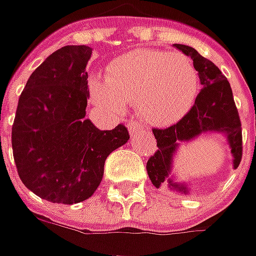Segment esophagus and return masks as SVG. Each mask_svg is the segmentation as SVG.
<instances>
[{"instance_id": "obj_1", "label": "esophagus", "mask_w": 256, "mask_h": 256, "mask_svg": "<svg viewBox=\"0 0 256 256\" xmlns=\"http://www.w3.org/2000/svg\"><path fill=\"white\" fill-rule=\"evenodd\" d=\"M128 133H130L132 136H134L137 132L142 128V124H140L138 122H136V120H130V122H128Z\"/></svg>"}]
</instances>
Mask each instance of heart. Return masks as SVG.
<instances>
[{
  "instance_id": "b5f03b06",
  "label": "heart",
  "mask_w": 256,
  "mask_h": 256,
  "mask_svg": "<svg viewBox=\"0 0 256 256\" xmlns=\"http://www.w3.org/2000/svg\"><path fill=\"white\" fill-rule=\"evenodd\" d=\"M200 75L192 60L181 54L136 49L113 59L106 76L89 80L90 98L99 108L122 114L136 104L148 123L172 124L187 114L197 99Z\"/></svg>"
}]
</instances>
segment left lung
<instances>
[{
  "label": "left lung",
  "instance_id": "obj_1",
  "mask_svg": "<svg viewBox=\"0 0 256 256\" xmlns=\"http://www.w3.org/2000/svg\"><path fill=\"white\" fill-rule=\"evenodd\" d=\"M172 46L192 59L202 89L191 110L178 123L167 128L153 130L158 150L148 158L146 168L156 188L167 187L174 192L190 196L191 184L180 181L172 172L174 158L180 146L204 134H221L226 138L225 142L232 156V167L236 168L242 157V132L231 86L222 72L188 45L174 44Z\"/></svg>",
  "mask_w": 256,
  "mask_h": 256
}]
</instances>
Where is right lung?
Masks as SVG:
<instances>
[{
    "label": "right lung",
    "instance_id": "obj_1",
    "mask_svg": "<svg viewBox=\"0 0 256 256\" xmlns=\"http://www.w3.org/2000/svg\"><path fill=\"white\" fill-rule=\"evenodd\" d=\"M92 48L68 45L36 68L20 96L14 160L25 187L40 198L76 204L100 184L108 156L126 144L128 128L99 130L86 119V65Z\"/></svg>",
    "mask_w": 256,
    "mask_h": 256
}]
</instances>
